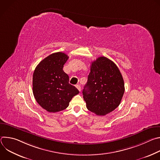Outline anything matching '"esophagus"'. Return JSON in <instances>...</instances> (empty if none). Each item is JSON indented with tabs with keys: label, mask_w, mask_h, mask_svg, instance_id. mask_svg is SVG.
Listing matches in <instances>:
<instances>
[{
	"label": "esophagus",
	"mask_w": 160,
	"mask_h": 160,
	"mask_svg": "<svg viewBox=\"0 0 160 160\" xmlns=\"http://www.w3.org/2000/svg\"><path fill=\"white\" fill-rule=\"evenodd\" d=\"M76 87L77 88V89L80 92V91H81V87H80L79 85H76Z\"/></svg>",
	"instance_id": "obj_1"
}]
</instances>
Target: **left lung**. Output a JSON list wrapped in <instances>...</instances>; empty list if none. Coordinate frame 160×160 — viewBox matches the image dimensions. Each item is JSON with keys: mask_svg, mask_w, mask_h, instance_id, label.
Instances as JSON below:
<instances>
[{"mask_svg": "<svg viewBox=\"0 0 160 160\" xmlns=\"http://www.w3.org/2000/svg\"><path fill=\"white\" fill-rule=\"evenodd\" d=\"M124 92L123 78L115 63L104 56L92 62L82 91L89 111L99 116L107 115L120 105Z\"/></svg>", "mask_w": 160, "mask_h": 160, "instance_id": "obj_1", "label": "left lung"}]
</instances>
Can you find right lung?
Here are the masks:
<instances>
[{
    "mask_svg": "<svg viewBox=\"0 0 160 160\" xmlns=\"http://www.w3.org/2000/svg\"><path fill=\"white\" fill-rule=\"evenodd\" d=\"M68 58L63 52L53 53L40 61L33 72V96L39 105L50 112L65 109L79 93L63 71Z\"/></svg>",
    "mask_w": 160,
    "mask_h": 160,
    "instance_id": "right-lung-1",
    "label": "right lung"
}]
</instances>
